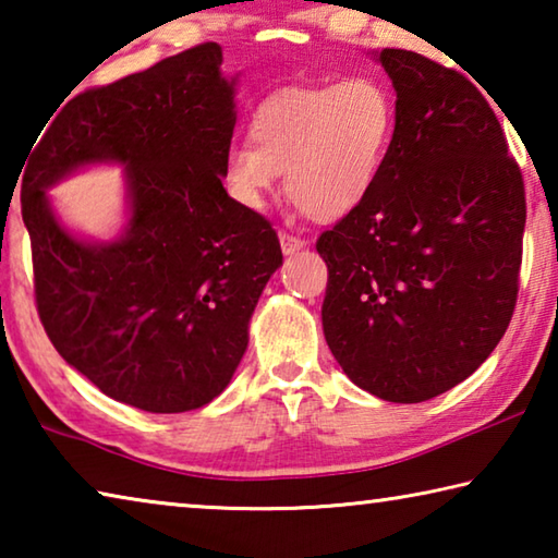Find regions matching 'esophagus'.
Returning a JSON list of instances; mask_svg holds the SVG:
<instances>
[{
	"mask_svg": "<svg viewBox=\"0 0 558 558\" xmlns=\"http://www.w3.org/2000/svg\"><path fill=\"white\" fill-rule=\"evenodd\" d=\"M305 241L302 239H295V235H290V233H280V248H282V253H286V256H295L298 251H302L305 248Z\"/></svg>",
	"mask_w": 558,
	"mask_h": 558,
	"instance_id": "obj_1",
	"label": "esophagus"
}]
</instances>
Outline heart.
<instances>
[{
	"label": "heart",
	"mask_w": 558,
	"mask_h": 558,
	"mask_svg": "<svg viewBox=\"0 0 558 558\" xmlns=\"http://www.w3.org/2000/svg\"><path fill=\"white\" fill-rule=\"evenodd\" d=\"M393 132V96L372 75L278 90L253 112L251 145L226 153L223 184L243 209L260 211L286 174V194L310 219L342 221L372 196Z\"/></svg>",
	"instance_id": "1"
}]
</instances>
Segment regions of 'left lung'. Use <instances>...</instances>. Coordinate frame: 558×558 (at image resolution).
Returning <instances> with one entry per match:
<instances>
[{
  "instance_id": "8db88e82",
  "label": "left lung",
  "mask_w": 558,
  "mask_h": 558,
  "mask_svg": "<svg viewBox=\"0 0 558 558\" xmlns=\"http://www.w3.org/2000/svg\"><path fill=\"white\" fill-rule=\"evenodd\" d=\"M396 93L374 192L325 231V339L359 389L421 403L493 354L514 313L524 184L493 108L426 56L372 53Z\"/></svg>"
}]
</instances>
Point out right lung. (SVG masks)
Listing matches in <instances>:
<instances>
[{
    "label": "right lung",
    "mask_w": 558,
    "mask_h": 558,
    "mask_svg": "<svg viewBox=\"0 0 558 558\" xmlns=\"http://www.w3.org/2000/svg\"><path fill=\"white\" fill-rule=\"evenodd\" d=\"M219 44L59 106L32 145L22 216L36 307L65 364L120 403L184 413L239 369L263 288L282 266L272 226L223 189L235 83ZM126 169L112 240L73 232L45 194L88 166Z\"/></svg>",
    "instance_id": "obj_1"
}]
</instances>
